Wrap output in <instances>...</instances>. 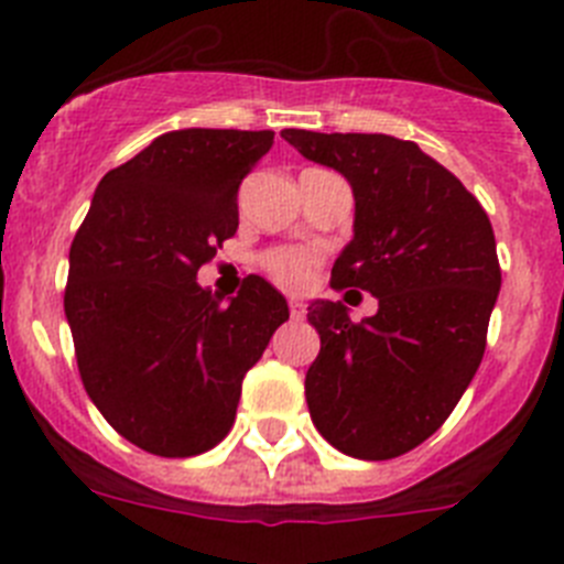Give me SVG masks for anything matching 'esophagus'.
Wrapping results in <instances>:
<instances>
[{
	"instance_id": "1",
	"label": "esophagus",
	"mask_w": 564,
	"mask_h": 564,
	"mask_svg": "<svg viewBox=\"0 0 564 564\" xmlns=\"http://www.w3.org/2000/svg\"><path fill=\"white\" fill-rule=\"evenodd\" d=\"M288 311H291V316L293 318H305V305H302V302H299V299H291V302H288Z\"/></svg>"
}]
</instances>
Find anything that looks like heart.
I'll return each instance as SVG.
<instances>
[{
  "label": "heart",
  "mask_w": 564,
  "mask_h": 564,
  "mask_svg": "<svg viewBox=\"0 0 564 564\" xmlns=\"http://www.w3.org/2000/svg\"><path fill=\"white\" fill-rule=\"evenodd\" d=\"M318 265V253L307 248H273L262 257L268 276L285 291H305L313 282Z\"/></svg>",
  "instance_id": "obj_1"
}]
</instances>
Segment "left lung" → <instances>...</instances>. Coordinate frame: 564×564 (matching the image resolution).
Segmentation results:
<instances>
[{
  "instance_id": "left-lung-1",
  "label": "left lung",
  "mask_w": 564,
  "mask_h": 564,
  "mask_svg": "<svg viewBox=\"0 0 564 564\" xmlns=\"http://www.w3.org/2000/svg\"><path fill=\"white\" fill-rule=\"evenodd\" d=\"M282 138L352 186L356 234L330 285L378 299L376 316L361 322L341 302L307 307L322 338L305 376L307 410L344 455H406L441 430L486 352L502 279L488 214L412 141L307 129Z\"/></svg>"
}]
</instances>
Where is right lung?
I'll list each match as a JSON object with an SVG mask.
<instances>
[{"mask_svg": "<svg viewBox=\"0 0 564 564\" xmlns=\"http://www.w3.org/2000/svg\"><path fill=\"white\" fill-rule=\"evenodd\" d=\"M273 132L177 129L101 177L69 246L64 291L84 390L149 455L192 457L228 435L242 378L288 322L248 276L231 302L197 271L237 234L239 183Z\"/></svg>", "mask_w": 564, "mask_h": 564, "instance_id": "obj_1", "label": "right lung"}]
</instances>
